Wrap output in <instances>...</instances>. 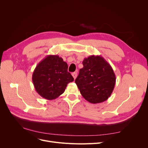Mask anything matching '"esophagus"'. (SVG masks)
Here are the masks:
<instances>
[{
  "mask_svg": "<svg viewBox=\"0 0 148 148\" xmlns=\"http://www.w3.org/2000/svg\"><path fill=\"white\" fill-rule=\"evenodd\" d=\"M72 75H73V77H74V79H75V78L77 77V74L76 72H74V73H72Z\"/></svg>",
  "mask_w": 148,
  "mask_h": 148,
  "instance_id": "obj_1",
  "label": "esophagus"
}]
</instances>
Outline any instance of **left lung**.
<instances>
[{
	"instance_id": "obj_1",
	"label": "left lung",
	"mask_w": 148,
	"mask_h": 148,
	"mask_svg": "<svg viewBox=\"0 0 148 148\" xmlns=\"http://www.w3.org/2000/svg\"><path fill=\"white\" fill-rule=\"evenodd\" d=\"M83 67L75 82L83 97L92 104L103 103L114 89L116 76L110 65L101 56L84 58Z\"/></svg>"
}]
</instances>
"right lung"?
<instances>
[{"label": "right lung", "mask_w": 148, "mask_h": 148, "mask_svg": "<svg viewBox=\"0 0 148 148\" xmlns=\"http://www.w3.org/2000/svg\"><path fill=\"white\" fill-rule=\"evenodd\" d=\"M74 81L68 72V64L58 55H49L36 66L32 82L38 94L42 98L52 100L64 92L67 84Z\"/></svg>", "instance_id": "add662e5"}]
</instances>
